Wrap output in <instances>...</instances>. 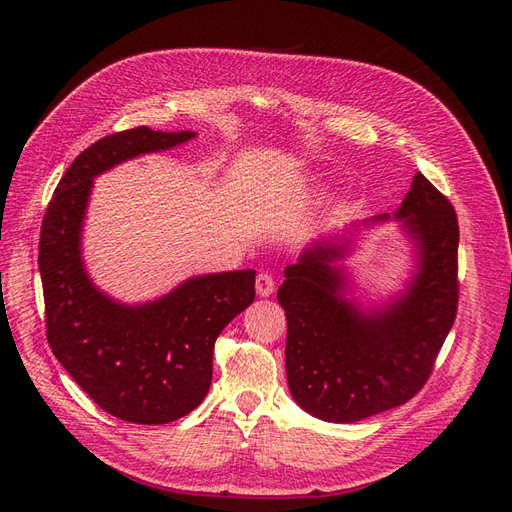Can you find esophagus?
<instances>
[{
	"label": "esophagus",
	"instance_id": "1",
	"mask_svg": "<svg viewBox=\"0 0 512 512\" xmlns=\"http://www.w3.org/2000/svg\"><path fill=\"white\" fill-rule=\"evenodd\" d=\"M275 290V280L269 273H258L256 277V292L258 297H271Z\"/></svg>",
	"mask_w": 512,
	"mask_h": 512
}]
</instances>
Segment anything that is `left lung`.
Listing matches in <instances>:
<instances>
[{
	"label": "left lung",
	"instance_id": "8db88e82",
	"mask_svg": "<svg viewBox=\"0 0 512 512\" xmlns=\"http://www.w3.org/2000/svg\"><path fill=\"white\" fill-rule=\"evenodd\" d=\"M376 215L361 226L386 222ZM395 220L414 243L416 267L391 301L348 299L339 265L359 226L307 245L284 269L277 301L286 309V376L297 404L327 423H356L406 404L431 376L457 316L459 224L453 205L416 173Z\"/></svg>",
	"mask_w": 512,
	"mask_h": 512
}]
</instances>
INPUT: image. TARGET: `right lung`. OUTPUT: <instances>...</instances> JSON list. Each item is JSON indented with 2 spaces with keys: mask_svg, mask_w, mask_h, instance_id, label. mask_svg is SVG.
I'll use <instances>...</instances> for the list:
<instances>
[{
  "mask_svg": "<svg viewBox=\"0 0 512 512\" xmlns=\"http://www.w3.org/2000/svg\"><path fill=\"white\" fill-rule=\"evenodd\" d=\"M194 136L141 126L100 138L61 177L42 220L46 339L74 382L128 423L164 425L198 408L211 386L215 339L256 297V271L243 269L196 275L156 301L128 305L85 269L81 237L94 177Z\"/></svg>",
  "mask_w": 512,
  "mask_h": 512,
  "instance_id": "add662e5",
  "label": "right lung"
}]
</instances>
